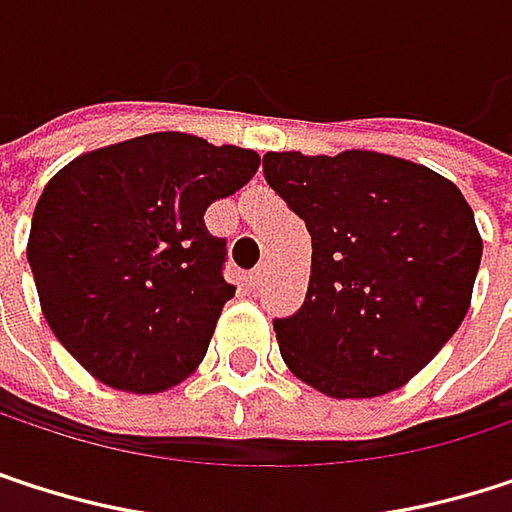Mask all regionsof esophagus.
Instances as JSON below:
<instances>
[{
	"label": "esophagus",
	"mask_w": 512,
	"mask_h": 512,
	"mask_svg": "<svg viewBox=\"0 0 512 512\" xmlns=\"http://www.w3.org/2000/svg\"><path fill=\"white\" fill-rule=\"evenodd\" d=\"M265 280V268H256L253 274H250V286H259Z\"/></svg>",
	"instance_id": "34e87169"
}]
</instances>
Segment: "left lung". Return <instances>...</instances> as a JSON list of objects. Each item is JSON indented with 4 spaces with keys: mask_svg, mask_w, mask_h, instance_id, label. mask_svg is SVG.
<instances>
[{
    "mask_svg": "<svg viewBox=\"0 0 512 512\" xmlns=\"http://www.w3.org/2000/svg\"><path fill=\"white\" fill-rule=\"evenodd\" d=\"M262 169L313 238L304 307L274 322L292 376L334 399L411 382L471 307L483 238L462 190L367 148L268 151Z\"/></svg>",
    "mask_w": 512,
    "mask_h": 512,
    "instance_id": "8db88e82",
    "label": "left lung"
}]
</instances>
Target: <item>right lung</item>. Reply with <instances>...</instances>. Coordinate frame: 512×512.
Segmentation results:
<instances>
[{
	"mask_svg": "<svg viewBox=\"0 0 512 512\" xmlns=\"http://www.w3.org/2000/svg\"><path fill=\"white\" fill-rule=\"evenodd\" d=\"M259 163L250 148L160 130L86 151L47 181L26 256L50 331L92 379L163 393L196 373L235 295L205 211Z\"/></svg>",
	"mask_w": 512,
	"mask_h": 512,
	"instance_id": "1",
	"label": "right lung"
}]
</instances>
